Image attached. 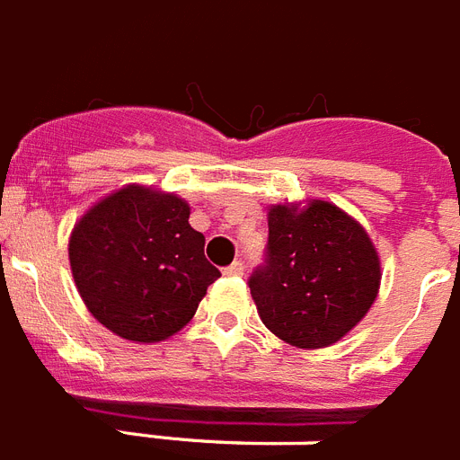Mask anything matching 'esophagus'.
<instances>
[{
	"instance_id": "obj_1",
	"label": "esophagus",
	"mask_w": 460,
	"mask_h": 460,
	"mask_svg": "<svg viewBox=\"0 0 460 460\" xmlns=\"http://www.w3.org/2000/svg\"><path fill=\"white\" fill-rule=\"evenodd\" d=\"M226 274H233V277H242V274H244V262L234 261L233 265H227Z\"/></svg>"
}]
</instances>
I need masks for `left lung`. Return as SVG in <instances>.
Wrapping results in <instances>:
<instances>
[{
    "instance_id": "8db88e82",
    "label": "left lung",
    "mask_w": 460,
    "mask_h": 460,
    "mask_svg": "<svg viewBox=\"0 0 460 460\" xmlns=\"http://www.w3.org/2000/svg\"><path fill=\"white\" fill-rule=\"evenodd\" d=\"M265 262L249 277L262 323L300 349L331 347L363 319L379 290L370 237L335 204H277Z\"/></svg>"
}]
</instances>
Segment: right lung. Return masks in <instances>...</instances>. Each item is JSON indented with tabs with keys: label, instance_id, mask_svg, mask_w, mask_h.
Segmentation results:
<instances>
[{
	"label": "right lung",
	"instance_id": "obj_1",
	"mask_svg": "<svg viewBox=\"0 0 460 460\" xmlns=\"http://www.w3.org/2000/svg\"><path fill=\"white\" fill-rule=\"evenodd\" d=\"M181 198L128 186L76 223L69 262L90 314L132 342L179 332L221 272L204 256V234Z\"/></svg>",
	"mask_w": 460,
	"mask_h": 460
}]
</instances>
